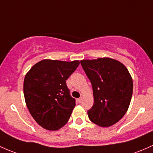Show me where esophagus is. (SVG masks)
<instances>
[{"mask_svg": "<svg viewBox=\"0 0 153 153\" xmlns=\"http://www.w3.org/2000/svg\"><path fill=\"white\" fill-rule=\"evenodd\" d=\"M82 97H80V98H79L78 99V102H79V103H81L82 102Z\"/></svg>", "mask_w": 153, "mask_h": 153, "instance_id": "34e87169", "label": "esophagus"}]
</instances>
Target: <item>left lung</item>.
Masks as SVG:
<instances>
[{"mask_svg":"<svg viewBox=\"0 0 153 153\" xmlns=\"http://www.w3.org/2000/svg\"><path fill=\"white\" fill-rule=\"evenodd\" d=\"M93 88L94 103L88 111L90 120L110 127L124 116L133 95V79L127 68L116 59L99 58L80 61Z\"/></svg>","mask_w":153,"mask_h":153,"instance_id":"1","label":"left lung"}]
</instances>
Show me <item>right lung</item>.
I'll return each mask as SVG.
<instances>
[{"label":"right lung","instance_id":"obj_1","mask_svg":"<svg viewBox=\"0 0 153 153\" xmlns=\"http://www.w3.org/2000/svg\"><path fill=\"white\" fill-rule=\"evenodd\" d=\"M79 65L44 59L35 64L24 79L23 93L29 111L39 125L57 130L67 123L76 105L66 80Z\"/></svg>","mask_w":153,"mask_h":153}]
</instances>
